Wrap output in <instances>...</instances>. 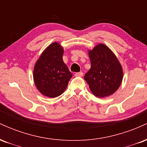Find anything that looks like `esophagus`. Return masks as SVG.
Listing matches in <instances>:
<instances>
[{
    "label": "esophagus",
    "mask_w": 147,
    "mask_h": 147,
    "mask_svg": "<svg viewBox=\"0 0 147 147\" xmlns=\"http://www.w3.org/2000/svg\"><path fill=\"white\" fill-rule=\"evenodd\" d=\"M83 76L82 72H77L75 74V76Z\"/></svg>",
    "instance_id": "34e87169"
}]
</instances>
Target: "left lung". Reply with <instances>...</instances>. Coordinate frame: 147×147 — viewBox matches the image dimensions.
<instances>
[{"instance_id":"8db88e82","label":"left lung","mask_w":147,"mask_h":147,"mask_svg":"<svg viewBox=\"0 0 147 147\" xmlns=\"http://www.w3.org/2000/svg\"><path fill=\"white\" fill-rule=\"evenodd\" d=\"M91 69L84 78L95 96L104 98L113 94L121 84L122 69L116 56L106 45L99 44L89 51Z\"/></svg>"}]
</instances>
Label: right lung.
<instances>
[{"instance_id":"right-lung-1","label":"right lung","mask_w":147,"mask_h":147,"mask_svg":"<svg viewBox=\"0 0 147 147\" xmlns=\"http://www.w3.org/2000/svg\"><path fill=\"white\" fill-rule=\"evenodd\" d=\"M63 48L53 42L43 51L34 69V80L41 94L56 98L65 91L72 74L63 60Z\"/></svg>"}]
</instances>
